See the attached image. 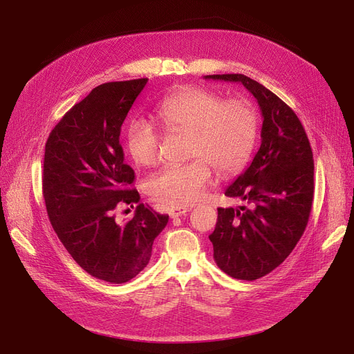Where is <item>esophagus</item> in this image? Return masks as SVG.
<instances>
[{"label": "esophagus", "instance_id": "1", "mask_svg": "<svg viewBox=\"0 0 354 354\" xmlns=\"http://www.w3.org/2000/svg\"><path fill=\"white\" fill-rule=\"evenodd\" d=\"M191 208L188 207H171L169 208V215H171V218H178L180 215H183L185 212H188Z\"/></svg>", "mask_w": 354, "mask_h": 354}]
</instances>
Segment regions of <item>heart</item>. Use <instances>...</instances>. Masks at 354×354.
<instances>
[{
  "label": "heart",
  "instance_id": "b5f03b06",
  "mask_svg": "<svg viewBox=\"0 0 354 354\" xmlns=\"http://www.w3.org/2000/svg\"><path fill=\"white\" fill-rule=\"evenodd\" d=\"M156 114L166 130L189 133L187 156L192 159L166 165L147 180L146 191L162 204L196 203L211 182V165L220 175H234L252 156L259 117L249 101H227L220 92L191 88L162 100ZM160 142L159 127L147 118H134L126 127L124 146L136 165H155Z\"/></svg>",
  "mask_w": 354,
  "mask_h": 354
}]
</instances>
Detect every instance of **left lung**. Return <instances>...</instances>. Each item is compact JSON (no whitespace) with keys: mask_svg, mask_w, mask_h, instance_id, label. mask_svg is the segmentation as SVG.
I'll use <instances>...</instances> for the list:
<instances>
[{"mask_svg":"<svg viewBox=\"0 0 354 354\" xmlns=\"http://www.w3.org/2000/svg\"><path fill=\"white\" fill-rule=\"evenodd\" d=\"M205 80L243 84L263 115L262 143L253 162L225 191L249 207L218 208L209 234L218 268L232 278L254 281L283 262L308 224L313 150L294 110L262 84L241 73L207 75Z\"/></svg>","mask_w":354,"mask_h":354,"instance_id":"8db88e82","label":"left lung"}]
</instances>
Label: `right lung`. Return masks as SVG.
Wrapping results in <instances>:
<instances>
[{
	"instance_id": "1",
	"label": "right lung",
	"mask_w": 354,
	"mask_h": 354,
	"mask_svg": "<svg viewBox=\"0 0 354 354\" xmlns=\"http://www.w3.org/2000/svg\"><path fill=\"white\" fill-rule=\"evenodd\" d=\"M147 81L94 88L57 122L44 147L43 196L55 233L85 272L110 283L129 282L147 266L169 221L139 203L120 145L122 122ZM134 203L135 217L117 225L113 211Z\"/></svg>"
}]
</instances>
